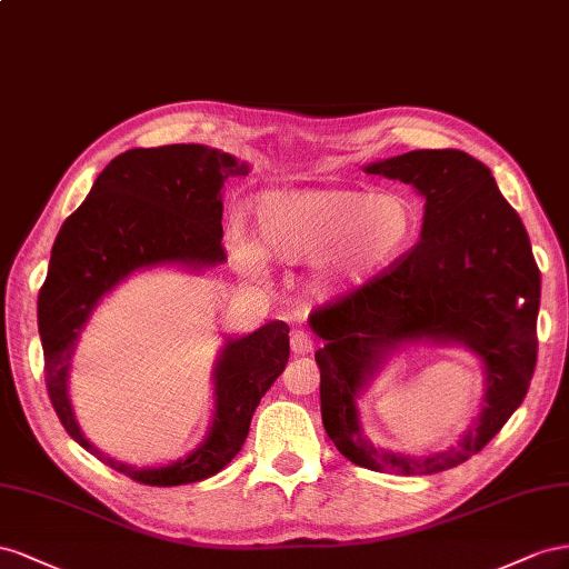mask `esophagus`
<instances>
[{"instance_id":"obj_1","label":"esophagus","mask_w":569,"mask_h":569,"mask_svg":"<svg viewBox=\"0 0 569 569\" xmlns=\"http://www.w3.org/2000/svg\"><path fill=\"white\" fill-rule=\"evenodd\" d=\"M290 348H293L296 355H310L315 350V340L305 331H296L290 336Z\"/></svg>"}]
</instances>
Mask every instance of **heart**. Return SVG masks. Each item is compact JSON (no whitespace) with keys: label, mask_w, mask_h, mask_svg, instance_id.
Masks as SVG:
<instances>
[{"label":"heart","mask_w":569,"mask_h":569,"mask_svg":"<svg viewBox=\"0 0 569 569\" xmlns=\"http://www.w3.org/2000/svg\"><path fill=\"white\" fill-rule=\"evenodd\" d=\"M250 212L254 240L238 226L226 233L236 269L250 279H264L267 259L310 264L319 296L371 279L408 248L415 233V209L396 192L269 190L252 202Z\"/></svg>","instance_id":"obj_1"}]
</instances>
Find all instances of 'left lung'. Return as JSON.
<instances>
[{"label": "left lung", "instance_id": "1", "mask_svg": "<svg viewBox=\"0 0 569 569\" xmlns=\"http://www.w3.org/2000/svg\"><path fill=\"white\" fill-rule=\"evenodd\" d=\"M367 173L412 186L425 198L417 246L388 271L310 315L323 340L321 421L350 462L396 475L458 467L491 441L522 405L537 367L541 273L519 214L489 167L460 150H415L371 161ZM410 342L462 345L485 365L487 391L458 447L405 457L371 445L356 398L396 349Z\"/></svg>", "mask_w": 569, "mask_h": 569}]
</instances>
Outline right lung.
Listing matches in <instances>:
<instances>
[{"label": "right lung", "mask_w": 569, "mask_h": 569, "mask_svg": "<svg viewBox=\"0 0 569 569\" xmlns=\"http://www.w3.org/2000/svg\"><path fill=\"white\" fill-rule=\"evenodd\" d=\"M250 167L207 144L136 148L111 159L54 240L38 296L47 393L76 443L107 467L148 486H181L214 477L246 443L259 400L288 365V323L269 321L226 338L214 367V415L190 456L136 467L104 456L80 431L69 396L71 357L100 300L128 276L154 267L190 271L226 262L221 188Z\"/></svg>", "instance_id": "obj_1"}]
</instances>
